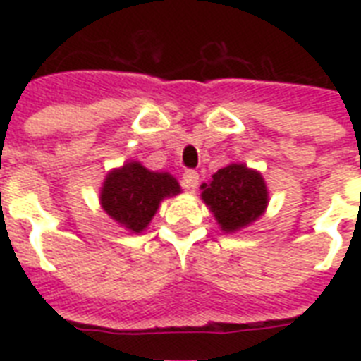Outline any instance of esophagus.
<instances>
[{"label": "esophagus", "instance_id": "34e87169", "mask_svg": "<svg viewBox=\"0 0 361 361\" xmlns=\"http://www.w3.org/2000/svg\"><path fill=\"white\" fill-rule=\"evenodd\" d=\"M183 186L186 188V190H195L197 186H199V173H197L195 170H186L183 173Z\"/></svg>", "mask_w": 361, "mask_h": 361}]
</instances>
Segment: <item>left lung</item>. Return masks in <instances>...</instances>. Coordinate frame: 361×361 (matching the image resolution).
<instances>
[{"instance_id":"left-lung-1","label":"left lung","mask_w":361,"mask_h":361,"mask_svg":"<svg viewBox=\"0 0 361 361\" xmlns=\"http://www.w3.org/2000/svg\"><path fill=\"white\" fill-rule=\"evenodd\" d=\"M202 199L224 231H237L262 215L267 190L260 173L244 164H229L202 184Z\"/></svg>"}]
</instances>
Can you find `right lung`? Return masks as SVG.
<instances>
[{"label":"right lung","mask_w":361,"mask_h":361,"mask_svg":"<svg viewBox=\"0 0 361 361\" xmlns=\"http://www.w3.org/2000/svg\"><path fill=\"white\" fill-rule=\"evenodd\" d=\"M178 183L170 173H155L139 162L111 171L101 191L103 209L121 226L141 233L149 224L164 197L177 195Z\"/></svg>","instance_id":"right-lung-1"}]
</instances>
